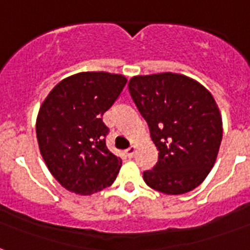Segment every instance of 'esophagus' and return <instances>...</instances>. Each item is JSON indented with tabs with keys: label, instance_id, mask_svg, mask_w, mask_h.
I'll list each match as a JSON object with an SVG mask.
<instances>
[{
	"label": "esophagus",
	"instance_id": "obj_1",
	"mask_svg": "<svg viewBox=\"0 0 250 250\" xmlns=\"http://www.w3.org/2000/svg\"><path fill=\"white\" fill-rule=\"evenodd\" d=\"M125 156L128 158H132L135 156V146H129L128 149H125Z\"/></svg>",
	"mask_w": 250,
	"mask_h": 250
}]
</instances>
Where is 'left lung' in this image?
Wrapping results in <instances>:
<instances>
[{
    "label": "left lung",
    "mask_w": 250,
    "mask_h": 250,
    "mask_svg": "<svg viewBox=\"0 0 250 250\" xmlns=\"http://www.w3.org/2000/svg\"><path fill=\"white\" fill-rule=\"evenodd\" d=\"M128 89L158 150L157 164L143 172L145 183L166 194L194 189L211 170L223 133L211 93L172 72L135 76Z\"/></svg>",
    "instance_id": "1"
}]
</instances>
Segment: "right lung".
Here are the masks:
<instances>
[{
  "mask_svg": "<svg viewBox=\"0 0 250 250\" xmlns=\"http://www.w3.org/2000/svg\"><path fill=\"white\" fill-rule=\"evenodd\" d=\"M127 79L109 72H80L57 84L39 111L41 156L61 186L90 194L111 186L122 161L106 146L102 115L121 96Z\"/></svg>",
  "mask_w": 250,
  "mask_h": 250,
  "instance_id": "1",
  "label": "right lung"
}]
</instances>
